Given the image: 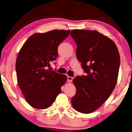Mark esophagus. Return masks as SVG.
I'll return each instance as SVG.
<instances>
[{
  "label": "esophagus",
  "mask_w": 132,
  "mask_h": 132,
  "mask_svg": "<svg viewBox=\"0 0 132 132\" xmlns=\"http://www.w3.org/2000/svg\"><path fill=\"white\" fill-rule=\"evenodd\" d=\"M72 79H73V78L72 77H70V76H68V77H67V80H68V81L69 82H72Z\"/></svg>",
  "instance_id": "obj_1"
}]
</instances>
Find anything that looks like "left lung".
Instances as JSON below:
<instances>
[{"label": "left lung", "mask_w": 132, "mask_h": 132, "mask_svg": "<svg viewBox=\"0 0 132 132\" xmlns=\"http://www.w3.org/2000/svg\"><path fill=\"white\" fill-rule=\"evenodd\" d=\"M77 57L87 75L76 77L77 89L71 104L77 111L90 114L100 108L116 86L120 56L115 43L96 31L73 29Z\"/></svg>", "instance_id": "1"}]
</instances>
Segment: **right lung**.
Wrapping results in <instances>:
<instances>
[{
	"label": "right lung",
	"instance_id": "add662e5",
	"mask_svg": "<svg viewBox=\"0 0 132 132\" xmlns=\"http://www.w3.org/2000/svg\"><path fill=\"white\" fill-rule=\"evenodd\" d=\"M71 30L55 29L35 33L21 48L15 63L18 86L27 102L43 110L52 104L67 80L65 75L50 71V62L56 59L57 48Z\"/></svg>",
	"mask_w": 132,
	"mask_h": 132
}]
</instances>
